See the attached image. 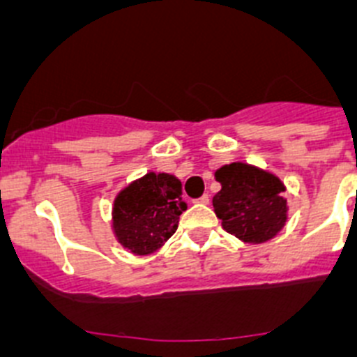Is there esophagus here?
<instances>
[{"label":"esophagus","instance_id":"obj_1","mask_svg":"<svg viewBox=\"0 0 357 357\" xmlns=\"http://www.w3.org/2000/svg\"><path fill=\"white\" fill-rule=\"evenodd\" d=\"M199 202H201V204H209V195L204 194L201 199H199Z\"/></svg>","mask_w":357,"mask_h":357}]
</instances>
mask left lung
I'll use <instances>...</instances> for the list:
<instances>
[{"label": "left lung", "instance_id": "1", "mask_svg": "<svg viewBox=\"0 0 357 357\" xmlns=\"http://www.w3.org/2000/svg\"><path fill=\"white\" fill-rule=\"evenodd\" d=\"M222 185L213 208L229 234L245 243H266L287 222L284 183L271 172L243 162H232L215 172Z\"/></svg>", "mask_w": 357, "mask_h": 357}]
</instances>
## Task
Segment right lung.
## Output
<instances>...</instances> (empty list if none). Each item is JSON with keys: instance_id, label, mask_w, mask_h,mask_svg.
Wrapping results in <instances>:
<instances>
[{"instance_id": "1", "label": "right lung", "mask_w": 357, "mask_h": 357, "mask_svg": "<svg viewBox=\"0 0 357 357\" xmlns=\"http://www.w3.org/2000/svg\"><path fill=\"white\" fill-rule=\"evenodd\" d=\"M185 209L181 181L167 172H148L116 195L112 231L132 254L149 255L174 234Z\"/></svg>"}]
</instances>
